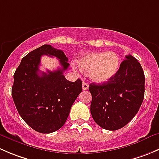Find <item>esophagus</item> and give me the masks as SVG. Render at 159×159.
<instances>
[{"instance_id": "34e87169", "label": "esophagus", "mask_w": 159, "mask_h": 159, "mask_svg": "<svg viewBox=\"0 0 159 159\" xmlns=\"http://www.w3.org/2000/svg\"><path fill=\"white\" fill-rule=\"evenodd\" d=\"M82 89L84 90V91H85V90L89 89V84H88L86 82H83V84H82Z\"/></svg>"}]
</instances>
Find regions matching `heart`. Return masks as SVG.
Wrapping results in <instances>:
<instances>
[{"mask_svg": "<svg viewBox=\"0 0 159 159\" xmlns=\"http://www.w3.org/2000/svg\"><path fill=\"white\" fill-rule=\"evenodd\" d=\"M119 57L113 51L90 53L78 60L80 69L90 73L91 79L97 83L111 79L119 69Z\"/></svg>", "mask_w": 159, "mask_h": 159, "instance_id": "b5f03b06", "label": "heart"}]
</instances>
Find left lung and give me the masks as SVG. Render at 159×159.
<instances>
[{"label": "left lung", "mask_w": 159, "mask_h": 159, "mask_svg": "<svg viewBox=\"0 0 159 159\" xmlns=\"http://www.w3.org/2000/svg\"><path fill=\"white\" fill-rule=\"evenodd\" d=\"M125 57L111 79L89 85L91 116L100 127L109 131L126 125L138 113L145 96L143 69L133 56Z\"/></svg>", "instance_id": "8db88e82"}]
</instances>
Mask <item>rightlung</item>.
Returning a JSON list of instances; mask_svg holds the SVG:
<instances>
[{"mask_svg":"<svg viewBox=\"0 0 159 159\" xmlns=\"http://www.w3.org/2000/svg\"><path fill=\"white\" fill-rule=\"evenodd\" d=\"M42 55L58 58L62 68L48 73L40 72ZM68 61L61 50L44 44L24 57L15 70L13 100L20 117L38 132L48 134L61 129L82 91L79 78L72 82L64 76V71L69 67Z\"/></svg>","mask_w":159,"mask_h":159,"instance_id":"obj_1","label":"right lung"}]
</instances>
